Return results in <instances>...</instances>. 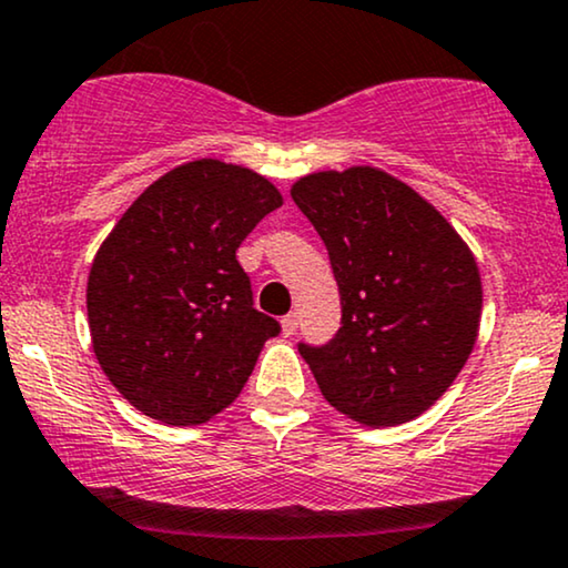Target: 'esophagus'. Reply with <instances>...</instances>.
<instances>
[{
  "label": "esophagus",
  "instance_id": "1",
  "mask_svg": "<svg viewBox=\"0 0 568 568\" xmlns=\"http://www.w3.org/2000/svg\"><path fill=\"white\" fill-rule=\"evenodd\" d=\"M280 327H283V335H285V337L296 335V329H298V314H296V312L285 314V317L280 320Z\"/></svg>",
  "mask_w": 568,
  "mask_h": 568
}]
</instances>
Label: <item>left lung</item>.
Masks as SVG:
<instances>
[{
    "instance_id": "left-lung-1",
    "label": "left lung",
    "mask_w": 568,
    "mask_h": 568,
    "mask_svg": "<svg viewBox=\"0 0 568 568\" xmlns=\"http://www.w3.org/2000/svg\"><path fill=\"white\" fill-rule=\"evenodd\" d=\"M291 196L325 241L341 293L337 335L298 346L322 396L364 427L416 419L477 343L475 254L425 196L369 164L312 172Z\"/></svg>"
}]
</instances>
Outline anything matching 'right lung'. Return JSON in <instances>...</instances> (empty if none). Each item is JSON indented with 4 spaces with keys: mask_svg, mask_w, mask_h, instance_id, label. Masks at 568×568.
Returning a JSON list of instances; mask_svg holds the SVG:
<instances>
[{
    "mask_svg": "<svg viewBox=\"0 0 568 568\" xmlns=\"http://www.w3.org/2000/svg\"><path fill=\"white\" fill-rule=\"evenodd\" d=\"M283 196L260 172L193 160L128 206L91 262V346L141 414L204 425L239 398L280 325L251 304L241 241Z\"/></svg>",
    "mask_w": 568,
    "mask_h": 568,
    "instance_id": "obj_1",
    "label": "right lung"
}]
</instances>
